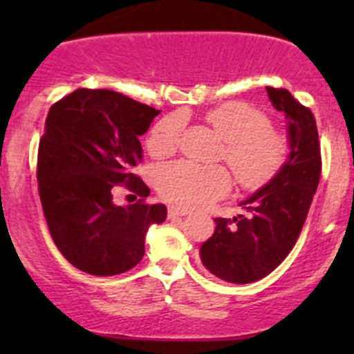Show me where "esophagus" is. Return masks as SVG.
<instances>
[{
	"label": "esophagus",
	"mask_w": 354,
	"mask_h": 354,
	"mask_svg": "<svg viewBox=\"0 0 354 354\" xmlns=\"http://www.w3.org/2000/svg\"><path fill=\"white\" fill-rule=\"evenodd\" d=\"M191 213L189 209L186 208H181V206H176V205H171L168 209V218H180V216H188Z\"/></svg>",
	"instance_id": "esophagus-1"
}]
</instances>
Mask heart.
I'll return each mask as SVG.
<instances>
[{
  "instance_id": "obj_1",
  "label": "heart",
  "mask_w": 354,
  "mask_h": 354,
  "mask_svg": "<svg viewBox=\"0 0 354 354\" xmlns=\"http://www.w3.org/2000/svg\"><path fill=\"white\" fill-rule=\"evenodd\" d=\"M206 121L228 141L225 158L245 188H259L279 171L288 154V141L270 126L268 118L250 104L231 101L211 109ZM185 135V118L169 115L153 128L149 151L156 156L174 153ZM156 186L166 200L201 208L226 196L233 178L225 166L174 161L156 169Z\"/></svg>"
}]
</instances>
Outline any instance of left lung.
<instances>
[{"label":"left lung","mask_w":354,"mask_h":354,"mask_svg":"<svg viewBox=\"0 0 354 354\" xmlns=\"http://www.w3.org/2000/svg\"><path fill=\"white\" fill-rule=\"evenodd\" d=\"M271 104L284 113L290 154L263 188L239 203L246 216L216 218L200 258L211 274L246 284L265 278L293 250L319 183L318 128L311 109L288 89L266 88Z\"/></svg>","instance_id":"1"}]
</instances>
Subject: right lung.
I'll use <instances>...</instances> for the list:
<instances>
[{
    "mask_svg": "<svg viewBox=\"0 0 354 354\" xmlns=\"http://www.w3.org/2000/svg\"><path fill=\"white\" fill-rule=\"evenodd\" d=\"M158 115L109 89L80 88L50 108L38 149L39 200L56 248L84 273L135 268L146 231L166 219L165 205L113 203L118 185L149 194L133 169L143 160L140 136Z\"/></svg>",
    "mask_w": 354,
    "mask_h": 354,
    "instance_id": "obj_1",
    "label": "right lung"
}]
</instances>
